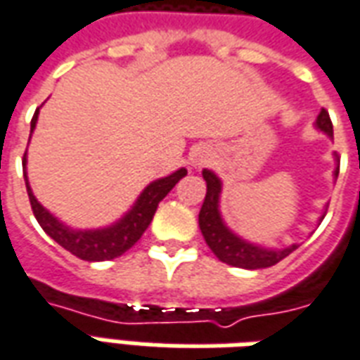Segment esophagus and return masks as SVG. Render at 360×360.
<instances>
[{
  "instance_id": "esophagus-1",
  "label": "esophagus",
  "mask_w": 360,
  "mask_h": 360,
  "mask_svg": "<svg viewBox=\"0 0 360 360\" xmlns=\"http://www.w3.org/2000/svg\"><path fill=\"white\" fill-rule=\"evenodd\" d=\"M210 160H212L210 152H206V150H202V152H198V154H196L195 162H193V164H195V165H204V164H208Z\"/></svg>"
}]
</instances>
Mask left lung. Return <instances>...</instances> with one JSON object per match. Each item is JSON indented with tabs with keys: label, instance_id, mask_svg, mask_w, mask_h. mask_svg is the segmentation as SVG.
Segmentation results:
<instances>
[{
	"label": "left lung",
	"instance_id": "obj_1",
	"mask_svg": "<svg viewBox=\"0 0 360 360\" xmlns=\"http://www.w3.org/2000/svg\"><path fill=\"white\" fill-rule=\"evenodd\" d=\"M316 127L326 133L330 139H333V125L330 113L322 108L318 113ZM338 160V154H335ZM340 173V160L338 167L333 172V177L338 179ZM202 177L206 181V196H204L202 208L198 214V226L204 235V241L210 247V250L216 257L229 266L245 268V270H260V268H270L278 264L279 260L289 257L295 249H299V245H289L285 249H266L255 243H249L241 239L239 235H235L219 214V195H221V181L214 172L204 169ZM326 214L320 216V221L324 219Z\"/></svg>",
	"mask_w": 360,
	"mask_h": 360
}]
</instances>
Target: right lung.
Returning <instances> with one entry per match:
<instances>
[{"label": "right lung", "mask_w": 360, "mask_h": 360, "mask_svg": "<svg viewBox=\"0 0 360 360\" xmlns=\"http://www.w3.org/2000/svg\"><path fill=\"white\" fill-rule=\"evenodd\" d=\"M38 111H40V108L36 110L34 117L30 121V134L34 131L36 121H38ZM22 169H25V183H27L30 206H32L34 218L38 219L40 227L58 245L69 250L71 255L81 258V260H89V262L111 260V258L121 257L123 252L131 249L134 243L141 239L142 233L146 231V227L150 226V221L158 210V204L162 202L164 196L187 175V169L181 167L167 177L152 181L148 187L142 191L141 196L136 198L133 208L113 226L102 227V229H71L65 224H61L53 214H50L42 204L36 200L34 193L28 185L27 154L22 158Z\"/></svg>", "instance_id": "1"}]
</instances>
